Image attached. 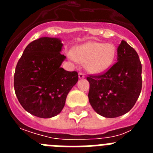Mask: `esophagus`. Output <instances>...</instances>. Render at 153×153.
Here are the masks:
<instances>
[{
    "instance_id": "esophagus-1",
    "label": "esophagus",
    "mask_w": 153,
    "mask_h": 153,
    "mask_svg": "<svg viewBox=\"0 0 153 153\" xmlns=\"http://www.w3.org/2000/svg\"><path fill=\"white\" fill-rule=\"evenodd\" d=\"M85 77L84 74L83 73H79V79H83V78Z\"/></svg>"
}]
</instances>
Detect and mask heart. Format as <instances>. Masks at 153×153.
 <instances>
[{
	"label": "heart",
	"mask_w": 153,
	"mask_h": 153,
	"mask_svg": "<svg viewBox=\"0 0 153 153\" xmlns=\"http://www.w3.org/2000/svg\"><path fill=\"white\" fill-rule=\"evenodd\" d=\"M73 59L85 63L86 70L91 74H100L111 67L117 55L116 47L111 44L90 41L76 46L71 51Z\"/></svg>",
	"instance_id": "obj_1"
}]
</instances>
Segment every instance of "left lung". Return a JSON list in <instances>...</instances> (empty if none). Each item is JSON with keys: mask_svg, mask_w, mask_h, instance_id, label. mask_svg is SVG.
<instances>
[{"mask_svg": "<svg viewBox=\"0 0 153 153\" xmlns=\"http://www.w3.org/2000/svg\"><path fill=\"white\" fill-rule=\"evenodd\" d=\"M89 101L98 114L115 118L130 110L142 90V64L136 51L125 40L117 48V62L106 73L86 78Z\"/></svg>", "mask_w": 153, "mask_h": 153, "instance_id": "8db88e82", "label": "left lung"}]
</instances>
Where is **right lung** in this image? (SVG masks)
<instances>
[{"label":"right lung","instance_id":"1","mask_svg":"<svg viewBox=\"0 0 153 153\" xmlns=\"http://www.w3.org/2000/svg\"><path fill=\"white\" fill-rule=\"evenodd\" d=\"M63 44L56 37L44 36L30 43L14 73L16 96L27 112L40 118H51L64 107L67 94L77 83V72L62 68L66 59Z\"/></svg>","mask_w":153,"mask_h":153}]
</instances>
